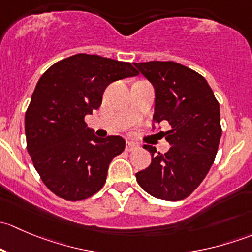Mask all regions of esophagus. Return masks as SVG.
<instances>
[{
	"instance_id": "obj_1",
	"label": "esophagus",
	"mask_w": 252,
	"mask_h": 252,
	"mask_svg": "<svg viewBox=\"0 0 252 252\" xmlns=\"http://www.w3.org/2000/svg\"><path fill=\"white\" fill-rule=\"evenodd\" d=\"M126 151H135V150L139 149V146L136 144L131 141H126Z\"/></svg>"
}]
</instances>
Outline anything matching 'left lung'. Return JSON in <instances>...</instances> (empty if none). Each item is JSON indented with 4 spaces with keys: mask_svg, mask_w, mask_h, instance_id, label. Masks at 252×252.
<instances>
[{
    "mask_svg": "<svg viewBox=\"0 0 252 252\" xmlns=\"http://www.w3.org/2000/svg\"><path fill=\"white\" fill-rule=\"evenodd\" d=\"M155 88L154 122H168L161 131L171 149L166 154L144 145L151 164L136 173L139 185L154 197L179 201L189 196L210 171L220 145V103L206 79L179 63H134Z\"/></svg>",
    "mask_w": 252,
    "mask_h": 252,
    "instance_id": "left-lung-1",
    "label": "left lung"
}]
</instances>
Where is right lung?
Here are the masks:
<instances>
[{
    "instance_id": "1",
    "label": "right lung",
    "mask_w": 252,
    "mask_h": 252,
    "mask_svg": "<svg viewBox=\"0 0 252 252\" xmlns=\"http://www.w3.org/2000/svg\"><path fill=\"white\" fill-rule=\"evenodd\" d=\"M138 74L128 62L78 53L39 79L25 113L27 149L44 184L58 197L80 201L103 187L126 140L97 138L84 118L100 107L111 83Z\"/></svg>"
}]
</instances>
